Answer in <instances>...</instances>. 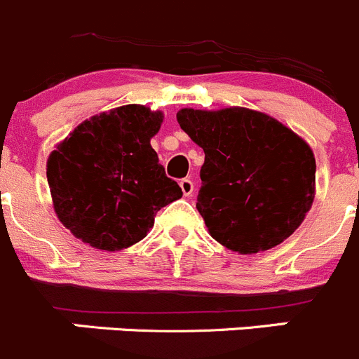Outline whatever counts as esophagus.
<instances>
[{
	"label": "esophagus",
	"mask_w": 359,
	"mask_h": 359,
	"mask_svg": "<svg viewBox=\"0 0 359 359\" xmlns=\"http://www.w3.org/2000/svg\"><path fill=\"white\" fill-rule=\"evenodd\" d=\"M180 189H182L184 196H191L193 195V191H195V184L191 179H182L180 180Z\"/></svg>",
	"instance_id": "1"
}]
</instances>
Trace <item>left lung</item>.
<instances>
[{"label":"left lung","mask_w":359,"mask_h":359,"mask_svg":"<svg viewBox=\"0 0 359 359\" xmlns=\"http://www.w3.org/2000/svg\"><path fill=\"white\" fill-rule=\"evenodd\" d=\"M177 122L205 152L196 209L217 243L251 255L296 232L316 193V157L297 134L246 108H186Z\"/></svg>","instance_id":"1"}]
</instances>
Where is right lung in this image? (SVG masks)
Wrapping results in <instances>:
<instances>
[{
    "instance_id": "right-lung-1",
    "label": "right lung",
    "mask_w": 359,
    "mask_h": 359,
    "mask_svg": "<svg viewBox=\"0 0 359 359\" xmlns=\"http://www.w3.org/2000/svg\"><path fill=\"white\" fill-rule=\"evenodd\" d=\"M163 113L140 104L92 116L48 159L53 203L63 225L97 250L142 241L161 207L182 196L166 177L150 138Z\"/></svg>"
}]
</instances>
